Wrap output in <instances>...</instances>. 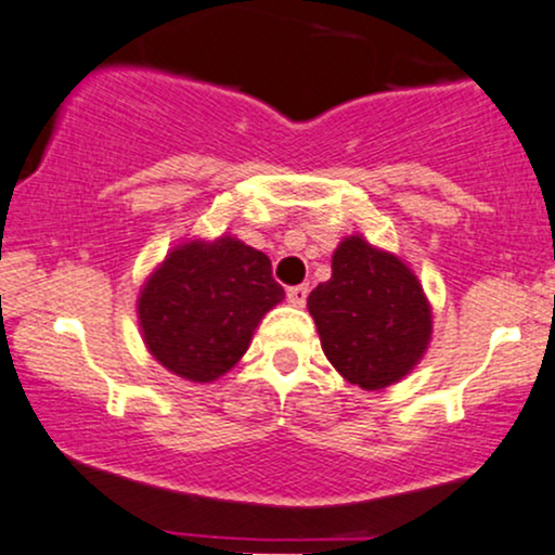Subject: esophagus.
Returning a JSON list of instances; mask_svg holds the SVG:
<instances>
[{"instance_id": "1", "label": "esophagus", "mask_w": 555, "mask_h": 555, "mask_svg": "<svg viewBox=\"0 0 555 555\" xmlns=\"http://www.w3.org/2000/svg\"><path fill=\"white\" fill-rule=\"evenodd\" d=\"M307 296L309 285H294V288H288V301L294 304V307H304V304H307Z\"/></svg>"}]
</instances>
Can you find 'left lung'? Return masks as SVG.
Returning <instances> with one entry per match:
<instances>
[{
	"label": "left lung",
	"mask_w": 555,
	"mask_h": 555,
	"mask_svg": "<svg viewBox=\"0 0 555 555\" xmlns=\"http://www.w3.org/2000/svg\"><path fill=\"white\" fill-rule=\"evenodd\" d=\"M307 307L330 364L364 390L388 388L406 375L433 333L414 272L357 235L333 254V278L311 291Z\"/></svg>",
	"instance_id": "8db88e82"
}]
</instances>
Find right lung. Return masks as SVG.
<instances>
[{
  "instance_id": "right-lung-1",
  "label": "right lung",
  "mask_w": 555,
  "mask_h": 555,
  "mask_svg": "<svg viewBox=\"0 0 555 555\" xmlns=\"http://www.w3.org/2000/svg\"><path fill=\"white\" fill-rule=\"evenodd\" d=\"M285 298L272 264L235 238L178 246L149 278L139 320L149 351L176 375L211 383L244 357L259 320Z\"/></svg>"
}]
</instances>
